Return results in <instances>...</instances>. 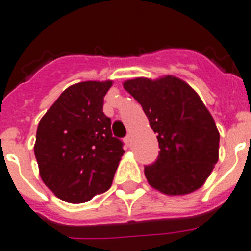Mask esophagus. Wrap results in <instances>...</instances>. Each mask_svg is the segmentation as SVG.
Wrapping results in <instances>:
<instances>
[{"mask_svg":"<svg viewBox=\"0 0 251 251\" xmlns=\"http://www.w3.org/2000/svg\"><path fill=\"white\" fill-rule=\"evenodd\" d=\"M124 142H125V144L127 145V147H130V145H131V135H126V138L124 139Z\"/></svg>","mask_w":251,"mask_h":251,"instance_id":"34e87169","label":"esophagus"}]
</instances>
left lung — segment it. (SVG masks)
I'll return each mask as SVG.
<instances>
[{
	"label": "left lung",
	"mask_w": 251,
	"mask_h": 251,
	"mask_svg": "<svg viewBox=\"0 0 251 251\" xmlns=\"http://www.w3.org/2000/svg\"><path fill=\"white\" fill-rule=\"evenodd\" d=\"M143 107L157 134L159 154L145 166V177L167 195H184L201 186L218 161L220 132L201 97L178 77H136L124 83Z\"/></svg>",
	"instance_id": "8db88e82"
}]
</instances>
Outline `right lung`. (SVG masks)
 I'll use <instances>...</instances> for the list:
<instances>
[{
    "instance_id": "add662e5",
    "label": "right lung",
    "mask_w": 251,
    "mask_h": 251,
    "mask_svg": "<svg viewBox=\"0 0 251 251\" xmlns=\"http://www.w3.org/2000/svg\"><path fill=\"white\" fill-rule=\"evenodd\" d=\"M112 81H83L62 92L38 124L39 174L61 201L79 204L107 191L125 151L113 138L103 98Z\"/></svg>"
}]
</instances>
